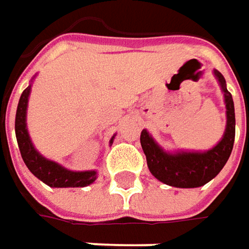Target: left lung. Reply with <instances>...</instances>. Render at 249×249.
<instances>
[{
    "mask_svg": "<svg viewBox=\"0 0 249 249\" xmlns=\"http://www.w3.org/2000/svg\"><path fill=\"white\" fill-rule=\"evenodd\" d=\"M214 77L224 94L227 125L222 138L205 151H167L161 147L147 129L141 132V147L147 157L149 172L161 182L175 188H198L215 178L227 164L235 140V109L232 95L221 72L214 70Z\"/></svg>",
    "mask_w": 249,
    "mask_h": 249,
    "instance_id": "left-lung-1",
    "label": "left lung"
}]
</instances>
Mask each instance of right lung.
<instances>
[{
	"mask_svg": "<svg viewBox=\"0 0 249 249\" xmlns=\"http://www.w3.org/2000/svg\"><path fill=\"white\" fill-rule=\"evenodd\" d=\"M34 78L31 79V84L21 94V98H19L18 107H17V115H15L17 142H18L21 157H22L27 168L31 171L38 179H41L44 184H47L48 187H53V188H79V187H87V185L92 184L98 178L97 170H68L55 161L45 158L34 147L30 132H28V126H27V108H28V100H30ZM114 138H115V135L109 140L111 145L114 142Z\"/></svg>",
	"mask_w": 249,
	"mask_h": 249,
	"instance_id": "1",
	"label": "right lung"
}]
</instances>
